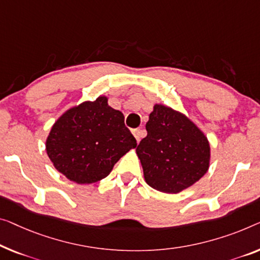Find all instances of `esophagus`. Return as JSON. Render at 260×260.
<instances>
[{
    "label": "esophagus",
    "mask_w": 260,
    "mask_h": 260,
    "mask_svg": "<svg viewBox=\"0 0 260 260\" xmlns=\"http://www.w3.org/2000/svg\"><path fill=\"white\" fill-rule=\"evenodd\" d=\"M132 133H133L134 138L137 139V141H138V142L140 141V139H141V135H142V131H141V129H139V128H135V129L132 131Z\"/></svg>",
    "instance_id": "34e87169"
}]
</instances>
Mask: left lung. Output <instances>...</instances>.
Wrapping results in <instances>:
<instances>
[{"mask_svg": "<svg viewBox=\"0 0 260 260\" xmlns=\"http://www.w3.org/2000/svg\"><path fill=\"white\" fill-rule=\"evenodd\" d=\"M147 137L137 147L147 184L158 191L180 192L209 169L210 146L195 123L173 108L155 105Z\"/></svg>", "mask_w": 260, "mask_h": 260, "instance_id": "1", "label": "left lung"}]
</instances>
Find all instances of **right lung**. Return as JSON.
<instances>
[{"mask_svg": "<svg viewBox=\"0 0 260 260\" xmlns=\"http://www.w3.org/2000/svg\"><path fill=\"white\" fill-rule=\"evenodd\" d=\"M137 140L123 114L108 106L106 96L70 108L52 126L46 153L70 181L90 184L106 177Z\"/></svg>", "mask_w": 260, "mask_h": 260, "instance_id": "obj_1", "label": "right lung"}]
</instances>
